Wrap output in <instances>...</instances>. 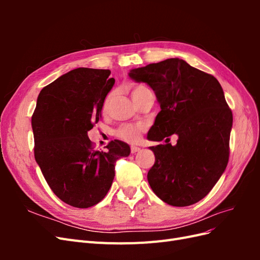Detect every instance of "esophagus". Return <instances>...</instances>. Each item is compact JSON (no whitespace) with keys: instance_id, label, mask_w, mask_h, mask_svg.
Instances as JSON below:
<instances>
[{"instance_id":"34e87169","label":"esophagus","mask_w":260,"mask_h":260,"mask_svg":"<svg viewBox=\"0 0 260 260\" xmlns=\"http://www.w3.org/2000/svg\"><path fill=\"white\" fill-rule=\"evenodd\" d=\"M131 153L132 154H135V153H137V152H139V151H141V148L140 147H138V146H131Z\"/></svg>"}]
</instances>
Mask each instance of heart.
Wrapping results in <instances>:
<instances>
[{"label":"heart","instance_id":"obj_1","mask_svg":"<svg viewBox=\"0 0 260 260\" xmlns=\"http://www.w3.org/2000/svg\"><path fill=\"white\" fill-rule=\"evenodd\" d=\"M147 88L143 85H138L135 86L131 91V96L132 99L136 98L139 93L142 91L146 90ZM112 102V94H108V95L105 98L104 103H103V112L106 113L109 108V105H111ZM144 131V125L138 123V124H123L121 127H119L116 131V135L118 138H120L121 140L125 141L128 143H136L140 140L141 135Z\"/></svg>","mask_w":260,"mask_h":260}]
</instances>
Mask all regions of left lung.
<instances>
[{"mask_svg":"<svg viewBox=\"0 0 260 260\" xmlns=\"http://www.w3.org/2000/svg\"><path fill=\"white\" fill-rule=\"evenodd\" d=\"M129 77L151 86L160 105L147 139L178 136L176 145L149 147L155 164L148 183L171 206L193 205L211 191L229 160L233 117L221 85L179 58L131 69Z\"/></svg>","mask_w":260,"mask_h":260,"instance_id":"8db88e82","label":"left lung"}]
</instances>
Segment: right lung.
Listing matches in <instances>:
<instances>
[{"mask_svg":"<svg viewBox=\"0 0 260 260\" xmlns=\"http://www.w3.org/2000/svg\"><path fill=\"white\" fill-rule=\"evenodd\" d=\"M111 70L77 68L44 86L31 118L35 158L51 190L77 208L103 200L112 186L115 164L130 146L114 140L107 152L93 149L88 137L102 117L115 83Z\"/></svg>","mask_w":260,"mask_h":260,"instance_id":"obj_1","label":"right lung"}]
</instances>
